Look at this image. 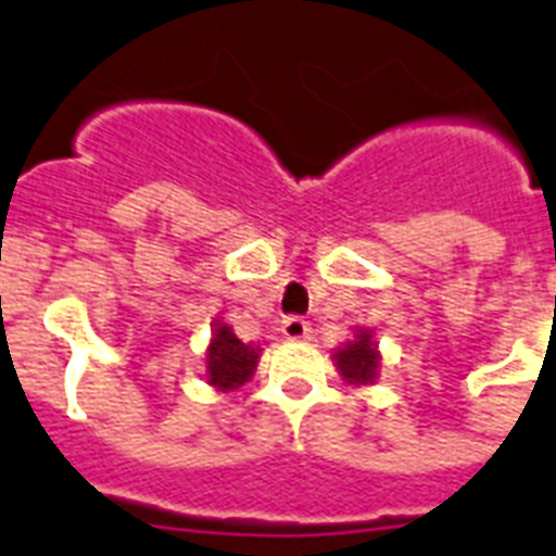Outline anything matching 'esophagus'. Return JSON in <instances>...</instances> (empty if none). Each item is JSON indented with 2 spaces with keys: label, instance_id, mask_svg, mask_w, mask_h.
I'll list each match as a JSON object with an SVG mask.
<instances>
[{
  "label": "esophagus",
  "instance_id": "34e87169",
  "mask_svg": "<svg viewBox=\"0 0 556 556\" xmlns=\"http://www.w3.org/2000/svg\"><path fill=\"white\" fill-rule=\"evenodd\" d=\"M281 332L290 341L309 339V321H304L301 315H287V318L281 321Z\"/></svg>",
  "mask_w": 556,
  "mask_h": 556
}]
</instances>
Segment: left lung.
<instances>
[{
	"label": "left lung",
	"mask_w": 556,
	"mask_h": 556,
	"mask_svg": "<svg viewBox=\"0 0 556 556\" xmlns=\"http://www.w3.org/2000/svg\"><path fill=\"white\" fill-rule=\"evenodd\" d=\"M336 364H339L341 376L353 384L358 381H372L376 379V367H379V350L372 344L370 332H362L355 336V341H350L348 348H341L336 353Z\"/></svg>",
	"instance_id": "8db88e82"
}]
</instances>
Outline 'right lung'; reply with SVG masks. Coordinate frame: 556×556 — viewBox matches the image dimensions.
<instances>
[{"label": "right lung", "instance_id": "obj_1", "mask_svg": "<svg viewBox=\"0 0 556 556\" xmlns=\"http://www.w3.org/2000/svg\"><path fill=\"white\" fill-rule=\"evenodd\" d=\"M257 355H261V348L243 344L241 339H235L232 327L220 324L206 353L208 384H215L217 390L241 388L243 381H250V376L255 372Z\"/></svg>", "mask_w": 556, "mask_h": 556}]
</instances>
